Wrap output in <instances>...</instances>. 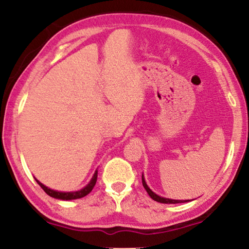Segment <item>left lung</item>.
Instances as JSON below:
<instances>
[{"mask_svg": "<svg viewBox=\"0 0 249 249\" xmlns=\"http://www.w3.org/2000/svg\"><path fill=\"white\" fill-rule=\"evenodd\" d=\"M142 185H144L145 190L148 193L149 196L151 199L160 202V203H166V204H176V203H184V202H190L191 200H174V199H168V197H163V196H160L158 195H156L155 192H153L150 190V188L147 185L145 178H144V175H142Z\"/></svg>", "mask_w": 249, "mask_h": 249, "instance_id": "1", "label": "left lung"}]
</instances>
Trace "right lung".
<instances>
[{
  "mask_svg": "<svg viewBox=\"0 0 249 249\" xmlns=\"http://www.w3.org/2000/svg\"><path fill=\"white\" fill-rule=\"evenodd\" d=\"M96 179H98V170H95L93 177H92L90 182L88 183L86 187L80 189L78 191H73V192H61V191H57V190H53V189H50L48 187H46L45 184H43L40 182V181L36 180V182L38 183L41 188H43V190L47 193L48 196H50L52 197H54V199H58V200H64V201H69V200H75V199H81V197L86 196L89 195V193L92 191V189L94 188V185L96 183Z\"/></svg>",
  "mask_w": 249,
  "mask_h": 249,
  "instance_id": "1",
  "label": "right lung"
}]
</instances>
